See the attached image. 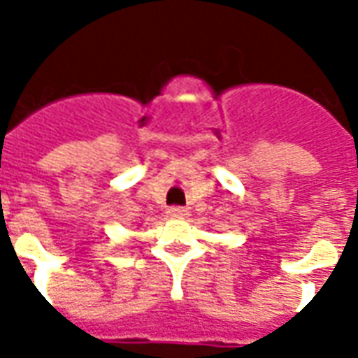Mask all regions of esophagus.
I'll use <instances>...</instances> for the list:
<instances>
[{"mask_svg": "<svg viewBox=\"0 0 358 358\" xmlns=\"http://www.w3.org/2000/svg\"><path fill=\"white\" fill-rule=\"evenodd\" d=\"M169 217L172 218L187 217V209H184V207H171V209H169Z\"/></svg>", "mask_w": 358, "mask_h": 358, "instance_id": "obj_1", "label": "esophagus"}]
</instances>
